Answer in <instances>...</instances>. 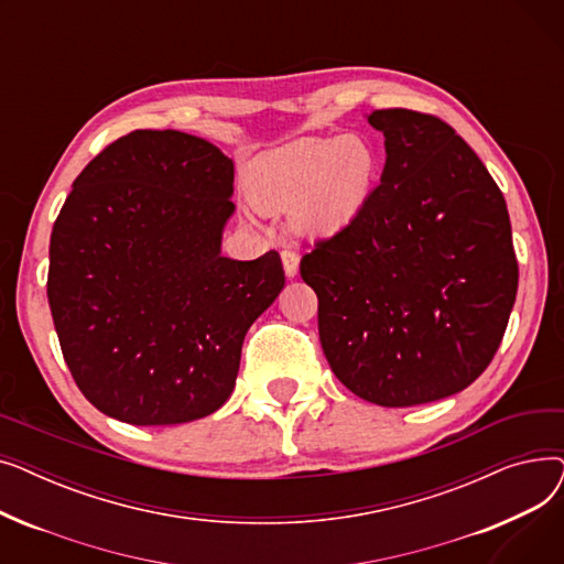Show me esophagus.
I'll return each instance as SVG.
<instances>
[{"instance_id": "34e87169", "label": "esophagus", "mask_w": 564, "mask_h": 564, "mask_svg": "<svg viewBox=\"0 0 564 564\" xmlns=\"http://www.w3.org/2000/svg\"><path fill=\"white\" fill-rule=\"evenodd\" d=\"M281 260H283V270H285L288 279H294V276L300 274V256H297V251L283 249L281 251Z\"/></svg>"}]
</instances>
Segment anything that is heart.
<instances>
[{"label": "heart", "instance_id": "heart-1", "mask_svg": "<svg viewBox=\"0 0 564 564\" xmlns=\"http://www.w3.org/2000/svg\"><path fill=\"white\" fill-rule=\"evenodd\" d=\"M379 169L377 148L359 134L300 139L253 164L249 196L262 213L294 205L292 221L300 230L332 235L364 213Z\"/></svg>", "mask_w": 564, "mask_h": 564}]
</instances>
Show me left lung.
<instances>
[{
    "instance_id": "obj_1",
    "label": "left lung",
    "mask_w": 564,
    "mask_h": 564,
    "mask_svg": "<svg viewBox=\"0 0 564 564\" xmlns=\"http://www.w3.org/2000/svg\"><path fill=\"white\" fill-rule=\"evenodd\" d=\"M387 164L364 213L300 264L334 375L379 406L464 391L491 364L517 300L506 198L441 118L377 109Z\"/></svg>"
}]
</instances>
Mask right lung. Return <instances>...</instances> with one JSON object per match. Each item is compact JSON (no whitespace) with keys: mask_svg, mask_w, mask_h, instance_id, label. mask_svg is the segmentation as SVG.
<instances>
[{"mask_svg":"<svg viewBox=\"0 0 564 564\" xmlns=\"http://www.w3.org/2000/svg\"><path fill=\"white\" fill-rule=\"evenodd\" d=\"M232 160L177 130H134L73 183L50 237L47 300L84 398L130 425H177L232 393L281 256H221Z\"/></svg>","mask_w":564,"mask_h":564,"instance_id":"right-lung-1","label":"right lung"}]
</instances>
